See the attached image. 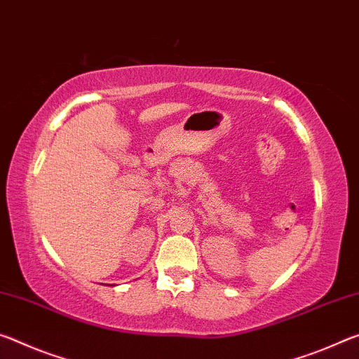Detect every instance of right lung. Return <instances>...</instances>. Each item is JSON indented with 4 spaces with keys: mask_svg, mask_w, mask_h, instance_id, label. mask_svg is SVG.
<instances>
[{
    "mask_svg": "<svg viewBox=\"0 0 359 359\" xmlns=\"http://www.w3.org/2000/svg\"><path fill=\"white\" fill-rule=\"evenodd\" d=\"M111 286H114V285H111Z\"/></svg>",
    "mask_w": 359,
    "mask_h": 359,
    "instance_id": "1",
    "label": "right lung"
}]
</instances>
